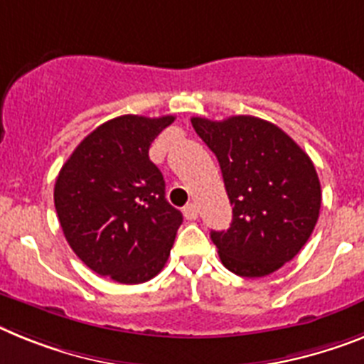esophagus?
<instances>
[{
  "label": "esophagus",
  "instance_id": "34e87169",
  "mask_svg": "<svg viewBox=\"0 0 364 364\" xmlns=\"http://www.w3.org/2000/svg\"><path fill=\"white\" fill-rule=\"evenodd\" d=\"M183 215H185L187 220H196L198 215H200V209H198L196 203H188V205H185V209H183Z\"/></svg>",
  "mask_w": 364,
  "mask_h": 364
}]
</instances>
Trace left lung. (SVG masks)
Returning <instances> with one entry per match:
<instances>
[{
  "label": "left lung",
  "mask_w": 364,
  "mask_h": 364,
  "mask_svg": "<svg viewBox=\"0 0 364 364\" xmlns=\"http://www.w3.org/2000/svg\"><path fill=\"white\" fill-rule=\"evenodd\" d=\"M191 122L218 159L233 205L228 231H210L220 261L242 277L279 270L318 220L322 191L313 161L285 131L255 116Z\"/></svg>",
  "instance_id": "8db88e82"
}]
</instances>
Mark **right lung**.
<instances>
[{"instance_id": "add662e5", "label": "right lung", "mask_w": 364, "mask_h": 364, "mask_svg": "<svg viewBox=\"0 0 364 364\" xmlns=\"http://www.w3.org/2000/svg\"><path fill=\"white\" fill-rule=\"evenodd\" d=\"M172 122L136 114L105 122L73 149L55 181V209L70 248L90 270L124 285L163 270L183 222L148 155Z\"/></svg>"}]
</instances>
